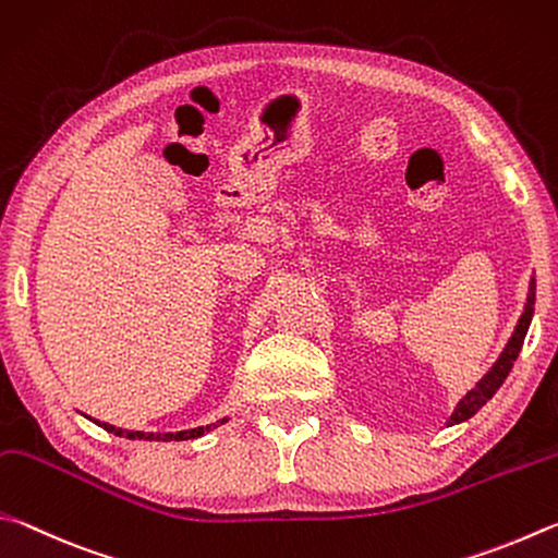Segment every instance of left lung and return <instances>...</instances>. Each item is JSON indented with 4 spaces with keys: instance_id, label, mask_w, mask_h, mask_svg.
Instances as JSON below:
<instances>
[{
    "instance_id": "8db88e82",
    "label": "left lung",
    "mask_w": 558,
    "mask_h": 558,
    "mask_svg": "<svg viewBox=\"0 0 558 558\" xmlns=\"http://www.w3.org/2000/svg\"><path fill=\"white\" fill-rule=\"evenodd\" d=\"M534 299H536V281L532 279L530 281V294H526V304H524V314L520 316V320H517L512 338L507 340L505 350L500 353V357H497V363L490 369H487V375L471 389V392H468L461 399V402H458L451 418H448V426L468 422V418H471L477 412V409L487 404V399H493V395L497 392V389H500V385L507 379V375H510L514 360H517V355H520V350L524 345L526 330H530V324H532Z\"/></svg>"
}]
</instances>
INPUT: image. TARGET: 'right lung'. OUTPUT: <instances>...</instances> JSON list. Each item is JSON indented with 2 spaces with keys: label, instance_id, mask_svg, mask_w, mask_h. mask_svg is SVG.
<instances>
[{
  "label": "right lung",
  "instance_id": "1",
  "mask_svg": "<svg viewBox=\"0 0 558 558\" xmlns=\"http://www.w3.org/2000/svg\"><path fill=\"white\" fill-rule=\"evenodd\" d=\"M225 422H228V418H220L218 424L198 426V428H191V432H175V434H144V432H126V428H117L112 424H102V422H95V424L102 426L105 432H110L114 436H124V438H144V441H185V438H198L203 434H208V432H213V428H218Z\"/></svg>",
  "mask_w": 558,
  "mask_h": 558
}]
</instances>
